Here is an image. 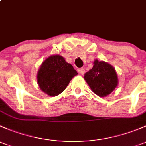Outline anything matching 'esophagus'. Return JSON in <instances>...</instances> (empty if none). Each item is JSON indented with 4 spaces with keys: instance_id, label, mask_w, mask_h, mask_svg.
Masks as SVG:
<instances>
[{
    "instance_id": "esophagus-1",
    "label": "esophagus",
    "mask_w": 146,
    "mask_h": 146,
    "mask_svg": "<svg viewBox=\"0 0 146 146\" xmlns=\"http://www.w3.org/2000/svg\"><path fill=\"white\" fill-rule=\"evenodd\" d=\"M78 73H80V74L83 75L84 73H85V69L82 68H80L78 69Z\"/></svg>"
}]
</instances>
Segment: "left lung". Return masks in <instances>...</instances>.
Returning a JSON list of instances; mask_svg holds the SVG:
<instances>
[{
    "label": "left lung",
    "instance_id": "left-lung-1",
    "mask_svg": "<svg viewBox=\"0 0 146 146\" xmlns=\"http://www.w3.org/2000/svg\"><path fill=\"white\" fill-rule=\"evenodd\" d=\"M92 69L87 72L84 79L90 88L100 97L110 95L118 85V77L115 69L111 65L95 60Z\"/></svg>",
    "mask_w": 146,
    "mask_h": 146
}]
</instances>
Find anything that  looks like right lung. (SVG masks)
<instances>
[{
	"label": "right lung",
	"mask_w": 146,
	"mask_h": 146,
	"mask_svg": "<svg viewBox=\"0 0 146 146\" xmlns=\"http://www.w3.org/2000/svg\"><path fill=\"white\" fill-rule=\"evenodd\" d=\"M76 75L77 71L64 57L53 55L41 65L37 73V82L44 93L54 97L61 94Z\"/></svg>",
	"instance_id": "1"
}]
</instances>
